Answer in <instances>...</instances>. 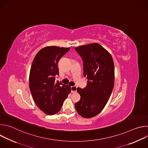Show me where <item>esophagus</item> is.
Returning <instances> with one entry per match:
<instances>
[{
    "instance_id": "obj_1",
    "label": "esophagus",
    "mask_w": 148,
    "mask_h": 148,
    "mask_svg": "<svg viewBox=\"0 0 148 148\" xmlns=\"http://www.w3.org/2000/svg\"><path fill=\"white\" fill-rule=\"evenodd\" d=\"M77 87L76 86H73L71 87V92L74 93L75 92L77 91Z\"/></svg>"
}]
</instances>
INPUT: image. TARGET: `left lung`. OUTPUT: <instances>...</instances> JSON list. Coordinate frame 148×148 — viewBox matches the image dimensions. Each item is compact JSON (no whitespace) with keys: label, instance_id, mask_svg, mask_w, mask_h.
I'll return each instance as SVG.
<instances>
[{"label":"left lung","instance_id":"obj_1","mask_svg":"<svg viewBox=\"0 0 148 148\" xmlns=\"http://www.w3.org/2000/svg\"><path fill=\"white\" fill-rule=\"evenodd\" d=\"M84 62V76L88 79L86 88H77L80 100L75 108L81 116L90 118L105 107L114 86V64L111 54L100 45L91 43L75 48Z\"/></svg>","mask_w":148,"mask_h":148}]
</instances>
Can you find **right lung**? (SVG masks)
<instances>
[{
	"mask_svg": "<svg viewBox=\"0 0 148 148\" xmlns=\"http://www.w3.org/2000/svg\"><path fill=\"white\" fill-rule=\"evenodd\" d=\"M70 48L47 46L41 49L32 62L29 87L33 99L41 111L51 115L61 109L71 92L69 85L56 82L59 75L58 62Z\"/></svg>",
	"mask_w": 148,
	"mask_h": 148,
	"instance_id": "obj_1",
	"label": "right lung"
}]
</instances>
